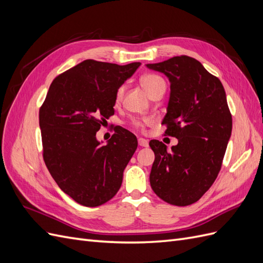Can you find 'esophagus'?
Here are the masks:
<instances>
[{
    "instance_id": "1",
    "label": "esophagus",
    "mask_w": 263,
    "mask_h": 263,
    "mask_svg": "<svg viewBox=\"0 0 263 263\" xmlns=\"http://www.w3.org/2000/svg\"><path fill=\"white\" fill-rule=\"evenodd\" d=\"M138 145L140 147H148V140L144 138H139L138 139Z\"/></svg>"
}]
</instances>
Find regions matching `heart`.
<instances>
[{
  "label": "heart",
  "mask_w": 263,
  "mask_h": 263,
  "mask_svg": "<svg viewBox=\"0 0 263 263\" xmlns=\"http://www.w3.org/2000/svg\"><path fill=\"white\" fill-rule=\"evenodd\" d=\"M140 84L142 86V89L146 91V93L151 97L157 90L160 89L162 86H165V83L163 81V79L160 78L157 74H145L140 79ZM124 97V87L119 86L118 90L116 91L115 94V103L116 104H119L121 101L123 100ZM150 124V121H147V119H134L132 122V125L137 128L138 130H145L146 126Z\"/></svg>",
  "instance_id": "1"
}]
</instances>
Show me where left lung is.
I'll list each match as a JSON object with an SVG mask.
<instances>
[{
	"instance_id": "obj_1",
	"label": "left lung",
	"mask_w": 263,
	"mask_h": 263,
	"mask_svg": "<svg viewBox=\"0 0 263 263\" xmlns=\"http://www.w3.org/2000/svg\"><path fill=\"white\" fill-rule=\"evenodd\" d=\"M147 67L169 78L171 92L162 124L166 125L164 134L178 139L171 151L162 141L150 140L155 153L150 185L166 203L191 205L216 180L232 135L233 119L224 86L189 55Z\"/></svg>"
}]
</instances>
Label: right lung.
Wrapping results in <instances>:
<instances>
[{
  "mask_svg": "<svg viewBox=\"0 0 263 263\" xmlns=\"http://www.w3.org/2000/svg\"><path fill=\"white\" fill-rule=\"evenodd\" d=\"M140 65L84 60L54 78L39 109L46 166L63 192L83 206L95 208L115 196L137 149L136 136L124 128L105 146L97 132L114 115L118 87Z\"/></svg>",
  "mask_w": 263,
  "mask_h": 263,
  "instance_id": "obj_1",
  "label": "right lung"
}]
</instances>
